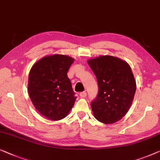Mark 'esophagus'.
Listing matches in <instances>:
<instances>
[{
    "label": "esophagus",
    "instance_id": "esophagus-1",
    "mask_svg": "<svg viewBox=\"0 0 160 160\" xmlns=\"http://www.w3.org/2000/svg\"><path fill=\"white\" fill-rule=\"evenodd\" d=\"M80 96L81 98H85L86 97V92L83 91V92H81L80 93Z\"/></svg>",
    "mask_w": 160,
    "mask_h": 160
}]
</instances>
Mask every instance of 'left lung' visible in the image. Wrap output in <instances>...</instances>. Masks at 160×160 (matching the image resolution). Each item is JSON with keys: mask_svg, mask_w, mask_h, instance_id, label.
Here are the masks:
<instances>
[{"mask_svg": "<svg viewBox=\"0 0 160 160\" xmlns=\"http://www.w3.org/2000/svg\"><path fill=\"white\" fill-rule=\"evenodd\" d=\"M88 64L98 84L97 97L91 103L95 118L104 124L120 120L130 108L136 82L130 65L109 55L90 58Z\"/></svg>", "mask_w": 160, "mask_h": 160, "instance_id": "obj_1", "label": "left lung"}]
</instances>
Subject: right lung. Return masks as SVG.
Wrapping results in <instances>:
<instances>
[{"mask_svg":"<svg viewBox=\"0 0 160 160\" xmlns=\"http://www.w3.org/2000/svg\"><path fill=\"white\" fill-rule=\"evenodd\" d=\"M73 58L63 54L46 56L32 65L28 78V94L35 109L48 120L68 115L76 97L67 72Z\"/></svg>","mask_w":160,"mask_h":160,"instance_id":"obj_1","label":"right lung"}]
</instances>
